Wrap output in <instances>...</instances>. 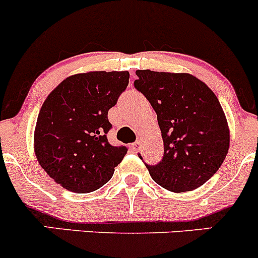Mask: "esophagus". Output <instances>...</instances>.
Here are the masks:
<instances>
[{"label":"esophagus","mask_w":258,"mask_h":258,"mask_svg":"<svg viewBox=\"0 0 258 258\" xmlns=\"http://www.w3.org/2000/svg\"><path fill=\"white\" fill-rule=\"evenodd\" d=\"M141 145H142L141 141H137V142H135V144L131 145V148L135 151V152H139L140 148H141Z\"/></svg>","instance_id":"esophagus-1"}]
</instances>
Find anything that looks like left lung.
<instances>
[{"instance_id": "8db88e82", "label": "left lung", "mask_w": 258, "mask_h": 258, "mask_svg": "<svg viewBox=\"0 0 258 258\" xmlns=\"http://www.w3.org/2000/svg\"><path fill=\"white\" fill-rule=\"evenodd\" d=\"M135 87L157 113L163 158L148 166L156 183L194 191L217 172L230 147V128L212 90L189 74L137 70ZM141 157V156H140Z\"/></svg>"}]
</instances>
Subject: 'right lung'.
<instances>
[{
	"label": "right lung",
	"instance_id": "1",
	"mask_svg": "<svg viewBox=\"0 0 258 258\" xmlns=\"http://www.w3.org/2000/svg\"><path fill=\"white\" fill-rule=\"evenodd\" d=\"M128 71H90L67 77L38 113L35 155L56 183L88 194L107 183L126 147L108 144L107 113L128 85Z\"/></svg>",
	"mask_w": 258,
	"mask_h": 258
}]
</instances>
